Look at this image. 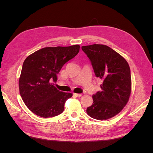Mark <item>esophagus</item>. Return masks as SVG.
Masks as SVG:
<instances>
[{"label":"esophagus","instance_id":"34e87169","mask_svg":"<svg viewBox=\"0 0 153 153\" xmlns=\"http://www.w3.org/2000/svg\"><path fill=\"white\" fill-rule=\"evenodd\" d=\"M73 94L75 95L76 97H80L82 96V94H77V93H73Z\"/></svg>","mask_w":153,"mask_h":153}]
</instances>
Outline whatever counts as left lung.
<instances>
[{
	"mask_svg": "<svg viewBox=\"0 0 153 153\" xmlns=\"http://www.w3.org/2000/svg\"><path fill=\"white\" fill-rule=\"evenodd\" d=\"M93 68L95 75L103 80L101 91L92 96L93 103L87 108L92 118L106 120L123 109L129 100L131 90V71L127 61L108 46H83Z\"/></svg>",
	"mask_w": 153,
	"mask_h": 153,
	"instance_id": "obj_1",
	"label": "left lung"
}]
</instances>
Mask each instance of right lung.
Returning a JSON list of instances; mask_svg holds the SVG:
<instances>
[{
  "mask_svg": "<svg viewBox=\"0 0 153 153\" xmlns=\"http://www.w3.org/2000/svg\"><path fill=\"white\" fill-rule=\"evenodd\" d=\"M80 46L46 47L29 55L24 62L19 79L20 94L32 112L41 117L57 116L63 112L64 103L72 93L59 91L53 82L69 60L75 57Z\"/></svg>",
  "mask_w": 153,
  "mask_h": 153,
  "instance_id": "right-lung-1",
  "label": "right lung"
}]
</instances>
